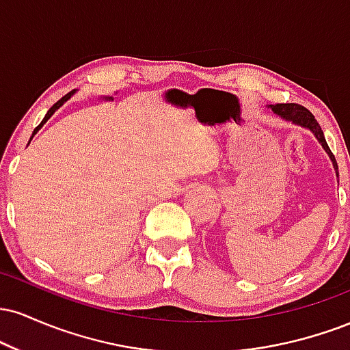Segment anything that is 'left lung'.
I'll use <instances>...</instances> for the list:
<instances>
[{
	"instance_id": "obj_1",
	"label": "left lung",
	"mask_w": 350,
	"mask_h": 350,
	"mask_svg": "<svg viewBox=\"0 0 350 350\" xmlns=\"http://www.w3.org/2000/svg\"><path fill=\"white\" fill-rule=\"evenodd\" d=\"M271 110L275 111L276 115L283 116L284 120H290V122H293V123L301 124V126H304V128H309V130L316 135V138L319 139L321 144H323L324 150L327 151V154L331 156L332 163H334V167L337 170L336 158H334V154L331 152V150H329L323 130H321L319 123H317L314 115H312L306 107L299 105V103H276V105H271ZM337 178H339V171H337Z\"/></svg>"
}]
</instances>
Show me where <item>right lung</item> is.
<instances>
[{
    "label": "right lung",
    "instance_id": "right-lung-1",
    "mask_svg": "<svg viewBox=\"0 0 350 350\" xmlns=\"http://www.w3.org/2000/svg\"><path fill=\"white\" fill-rule=\"evenodd\" d=\"M72 94H74V92H69V94H67V95H64V97H62V98H60V100H59V102H55V103H54V105H52V107L49 108V111H47V115H46V116H44V120H42V122H41V124H39V126H36V130H34V133H33V136H34L36 133H38V131H39V128H41V126H42V124H44V123H46V122H47V120H49V118H51V115H52V113H54V111H55V110H57V108H59L60 105H62V103H64V102H66V100H67V98H69ZM33 136H31V138H33Z\"/></svg>",
    "mask_w": 350,
    "mask_h": 350
}]
</instances>
